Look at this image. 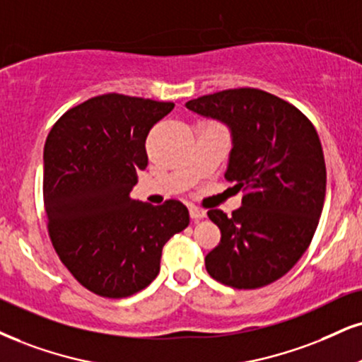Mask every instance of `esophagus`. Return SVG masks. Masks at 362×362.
Instances as JSON below:
<instances>
[{
	"mask_svg": "<svg viewBox=\"0 0 362 362\" xmlns=\"http://www.w3.org/2000/svg\"><path fill=\"white\" fill-rule=\"evenodd\" d=\"M189 216L193 218L194 221H198V220H202V218L206 216V211H204V209H202V208L191 206V208H189Z\"/></svg>",
	"mask_w": 362,
	"mask_h": 362,
	"instance_id": "1",
	"label": "esophagus"
}]
</instances>
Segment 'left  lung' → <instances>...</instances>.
<instances>
[{
	"mask_svg": "<svg viewBox=\"0 0 362 362\" xmlns=\"http://www.w3.org/2000/svg\"><path fill=\"white\" fill-rule=\"evenodd\" d=\"M186 107L231 127L225 177L243 189L231 216L208 211L221 231L204 258L208 274L233 288L265 287L300 260L319 225L327 180L319 134L296 105L260 88L208 93Z\"/></svg>",
	"mask_w": 362,
	"mask_h": 362,
	"instance_id": "left-lung-1",
	"label": "left lung"
}]
</instances>
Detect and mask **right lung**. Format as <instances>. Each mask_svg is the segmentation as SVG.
Returning <instances> with one entry per match:
<instances>
[{
	"label": "right lung",
	"mask_w": 362,
	"mask_h": 362,
	"mask_svg": "<svg viewBox=\"0 0 362 362\" xmlns=\"http://www.w3.org/2000/svg\"><path fill=\"white\" fill-rule=\"evenodd\" d=\"M173 102L105 93L53 124L43 149V206L58 258L80 285L107 298L146 288L163 247L189 225L177 199L159 206L132 199L146 169V137Z\"/></svg>",
	"instance_id": "add662e5"
}]
</instances>
